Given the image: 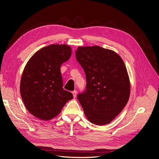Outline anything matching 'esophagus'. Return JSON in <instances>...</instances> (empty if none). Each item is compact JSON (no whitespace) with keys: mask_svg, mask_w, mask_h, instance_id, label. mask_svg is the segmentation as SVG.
Wrapping results in <instances>:
<instances>
[{"mask_svg":"<svg viewBox=\"0 0 159 159\" xmlns=\"http://www.w3.org/2000/svg\"><path fill=\"white\" fill-rule=\"evenodd\" d=\"M72 94H73V95H74V98H76V95H77V91H72Z\"/></svg>","mask_w":159,"mask_h":159,"instance_id":"1","label":"esophagus"}]
</instances>
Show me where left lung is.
Here are the masks:
<instances>
[{
    "label": "left lung",
    "mask_w": 159,
    "mask_h": 159,
    "mask_svg": "<svg viewBox=\"0 0 159 159\" xmlns=\"http://www.w3.org/2000/svg\"><path fill=\"white\" fill-rule=\"evenodd\" d=\"M76 59L86 76V90L78 95L84 114L91 123L111 122L127 105L131 87L123 60L116 52L99 46H80Z\"/></svg>",
    "instance_id": "8db88e82"
}]
</instances>
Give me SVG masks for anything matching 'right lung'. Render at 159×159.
Segmentation results:
<instances>
[{
	"instance_id": "add662e5",
	"label": "right lung",
	"mask_w": 159,
	"mask_h": 159,
	"mask_svg": "<svg viewBox=\"0 0 159 159\" xmlns=\"http://www.w3.org/2000/svg\"><path fill=\"white\" fill-rule=\"evenodd\" d=\"M71 55L66 44H52L34 54L24 69L20 91L26 108L43 121L57 116L73 95L63 89L60 67Z\"/></svg>"
}]
</instances>
